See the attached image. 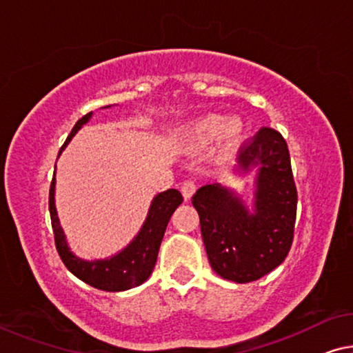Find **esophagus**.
Returning a JSON list of instances; mask_svg holds the SVG:
<instances>
[{"instance_id":"obj_1","label":"esophagus","mask_w":353,"mask_h":353,"mask_svg":"<svg viewBox=\"0 0 353 353\" xmlns=\"http://www.w3.org/2000/svg\"><path fill=\"white\" fill-rule=\"evenodd\" d=\"M181 192L183 198L190 199L194 194V192H196V183H194V181H183L181 185Z\"/></svg>"}]
</instances>
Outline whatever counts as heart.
I'll return each mask as SVG.
<instances>
[{
	"instance_id": "obj_1",
	"label": "heart",
	"mask_w": 353,
	"mask_h": 353,
	"mask_svg": "<svg viewBox=\"0 0 353 353\" xmlns=\"http://www.w3.org/2000/svg\"><path fill=\"white\" fill-rule=\"evenodd\" d=\"M243 132L245 124L237 116L225 119V116L220 114H207L190 127V138L196 146H205V144L214 141L218 133H220L221 146L229 149L236 146L239 139L242 138Z\"/></svg>"
}]
</instances>
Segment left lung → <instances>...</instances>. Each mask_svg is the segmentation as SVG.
Wrapping results in <instances>:
<instances>
[{
    "mask_svg": "<svg viewBox=\"0 0 353 353\" xmlns=\"http://www.w3.org/2000/svg\"><path fill=\"white\" fill-rule=\"evenodd\" d=\"M239 170H256L251 210L220 183L201 187L192 203L216 275L236 283L262 278L286 259L297 216L295 187L286 139L262 127L240 149Z\"/></svg>",
    "mask_w": 353,
    "mask_h": 353,
    "instance_id": "left-lung-1",
    "label": "left lung"
}]
</instances>
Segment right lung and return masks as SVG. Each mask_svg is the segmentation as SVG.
<instances>
[{
	"instance_id": "add662e5",
	"label": "right lung",
	"mask_w": 353,
	"mask_h": 353,
	"mask_svg": "<svg viewBox=\"0 0 353 353\" xmlns=\"http://www.w3.org/2000/svg\"><path fill=\"white\" fill-rule=\"evenodd\" d=\"M92 113H88L77 122L75 127L72 128L70 135L67 137L65 143L63 144V150L67 143L70 141L72 137L80 130L83 124H86ZM59 150V154H61ZM182 194L179 190L170 188L163 193H159L150 204L149 214L146 221L138 232V236L132 240V243L124 248L121 253L103 261H83L70 253L67 247L65 236L63 228L59 226L58 214L54 207V176L50 185V196H48V209L50 216H52V228L54 234L56 250L61 261L64 265L74 273L77 278L85 281L89 286L106 290V292H121V290L132 289L143 284L152 273L157 256H159L161 239L165 236L168 221L179 205L182 204Z\"/></svg>"
}]
</instances>
